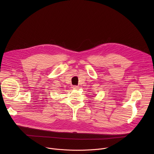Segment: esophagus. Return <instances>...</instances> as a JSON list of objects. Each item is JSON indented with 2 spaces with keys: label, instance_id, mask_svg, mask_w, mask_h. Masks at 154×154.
Listing matches in <instances>:
<instances>
[{
  "label": "esophagus",
  "instance_id": "obj_1",
  "mask_svg": "<svg viewBox=\"0 0 154 154\" xmlns=\"http://www.w3.org/2000/svg\"><path fill=\"white\" fill-rule=\"evenodd\" d=\"M79 86H73V87H72V88L73 89H74V90H78L79 89Z\"/></svg>",
  "mask_w": 154,
  "mask_h": 154
}]
</instances>
